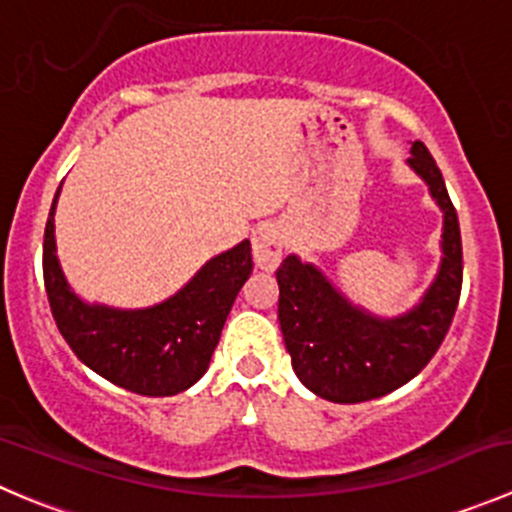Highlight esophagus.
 Masks as SVG:
<instances>
[{"label":"esophagus","instance_id":"obj_1","mask_svg":"<svg viewBox=\"0 0 512 512\" xmlns=\"http://www.w3.org/2000/svg\"><path fill=\"white\" fill-rule=\"evenodd\" d=\"M252 257L260 270H275L282 260V235L280 227L265 222L252 232Z\"/></svg>","mask_w":512,"mask_h":512}]
</instances>
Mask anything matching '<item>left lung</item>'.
Wrapping results in <instances>:
<instances>
[{"label":"left lung","instance_id":"8db88e82","mask_svg":"<svg viewBox=\"0 0 512 512\" xmlns=\"http://www.w3.org/2000/svg\"><path fill=\"white\" fill-rule=\"evenodd\" d=\"M410 167L430 185L443 210V262L423 302L398 320H377L352 307L317 267L295 255L277 267L280 317L292 370L307 390L330 403H365L403 388L443 345L463 287V242L458 212L443 175L423 142L413 145Z\"/></svg>","mask_w":512,"mask_h":512}]
</instances>
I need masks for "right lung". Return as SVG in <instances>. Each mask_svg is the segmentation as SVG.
<instances>
[{"instance_id":"obj_1","label":"right lung","mask_w":512,"mask_h":512,"mask_svg":"<svg viewBox=\"0 0 512 512\" xmlns=\"http://www.w3.org/2000/svg\"><path fill=\"white\" fill-rule=\"evenodd\" d=\"M54 195L44 227V287L59 332L104 380L147 398L192 388L220 342L237 292L252 275V247L240 242L212 257L175 297L147 310L84 305L62 275L54 245Z\"/></svg>"}]
</instances>
